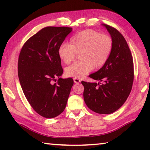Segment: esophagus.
Returning a JSON list of instances; mask_svg holds the SVG:
<instances>
[{"instance_id":"34e87169","label":"esophagus","mask_w":150,"mask_h":150,"mask_svg":"<svg viewBox=\"0 0 150 150\" xmlns=\"http://www.w3.org/2000/svg\"><path fill=\"white\" fill-rule=\"evenodd\" d=\"M73 81H74V83H79L81 82V80H79L77 78H74L73 79Z\"/></svg>"}]
</instances>
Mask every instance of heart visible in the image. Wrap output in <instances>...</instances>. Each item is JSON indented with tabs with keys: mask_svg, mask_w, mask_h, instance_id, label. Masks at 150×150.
Wrapping results in <instances>:
<instances>
[{
	"mask_svg": "<svg viewBox=\"0 0 150 150\" xmlns=\"http://www.w3.org/2000/svg\"><path fill=\"white\" fill-rule=\"evenodd\" d=\"M113 49V40L108 35L93 30L78 32L70 39L69 45L63 44L58 48L59 59L69 64L78 55L79 61L65 69L67 77L82 78L91 70L98 69L107 62Z\"/></svg>",
	"mask_w": 150,
	"mask_h": 150,
	"instance_id": "heart-1",
	"label": "heart"
}]
</instances>
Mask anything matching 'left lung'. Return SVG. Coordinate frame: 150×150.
<instances>
[{
    "label": "left lung",
    "mask_w": 150,
    "mask_h": 150,
    "mask_svg": "<svg viewBox=\"0 0 150 150\" xmlns=\"http://www.w3.org/2000/svg\"><path fill=\"white\" fill-rule=\"evenodd\" d=\"M113 40V49L105 65L89 77L99 81L84 86L83 98L91 110L108 115L117 110L130 95L134 81V63L130 48L122 35L115 28L102 24Z\"/></svg>",
    "instance_id": "1"
}]
</instances>
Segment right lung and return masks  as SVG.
<instances>
[{
	"label": "right lung",
	"mask_w": 150,
	"mask_h": 150,
	"mask_svg": "<svg viewBox=\"0 0 150 150\" xmlns=\"http://www.w3.org/2000/svg\"><path fill=\"white\" fill-rule=\"evenodd\" d=\"M71 31L69 27H45L28 40L20 51V85L30 105L43 117H56L67 105L73 80L60 77L63 70L58 48Z\"/></svg>",
	"instance_id": "1"
}]
</instances>
